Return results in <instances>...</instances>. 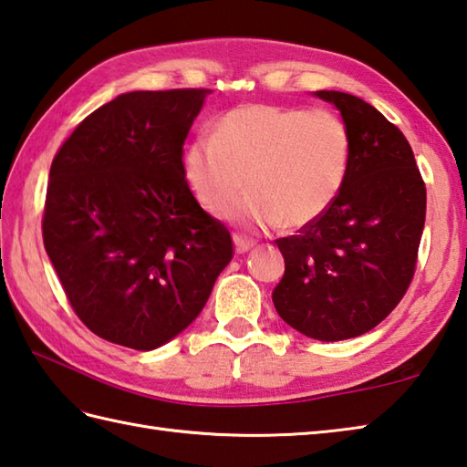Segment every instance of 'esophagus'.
I'll list each match as a JSON object with an SVG mask.
<instances>
[{
	"mask_svg": "<svg viewBox=\"0 0 467 467\" xmlns=\"http://www.w3.org/2000/svg\"><path fill=\"white\" fill-rule=\"evenodd\" d=\"M234 245H235L237 254H245L247 250H252L255 242L252 240V237H245L242 234H234Z\"/></svg>",
	"mask_w": 467,
	"mask_h": 467,
	"instance_id": "1",
	"label": "esophagus"
}]
</instances>
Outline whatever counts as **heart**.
<instances>
[{
    "label": "heart",
    "mask_w": 467,
    "mask_h": 467,
    "mask_svg": "<svg viewBox=\"0 0 467 467\" xmlns=\"http://www.w3.org/2000/svg\"><path fill=\"white\" fill-rule=\"evenodd\" d=\"M350 167L347 122L328 109L250 104L225 112L215 135H199L183 155V175L209 212L252 230L286 223L302 230L335 205Z\"/></svg>",
    "instance_id": "1"
}]
</instances>
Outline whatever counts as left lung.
<instances>
[{
  "label": "left lung",
  "mask_w": 467,
  "mask_h": 467,
  "mask_svg": "<svg viewBox=\"0 0 467 467\" xmlns=\"http://www.w3.org/2000/svg\"><path fill=\"white\" fill-rule=\"evenodd\" d=\"M314 94L347 122L350 167L325 217L275 240L286 270L272 300L286 325L335 342L375 328L405 296L427 195L411 145L393 122L353 94Z\"/></svg>",
  "instance_id": "1"
}]
</instances>
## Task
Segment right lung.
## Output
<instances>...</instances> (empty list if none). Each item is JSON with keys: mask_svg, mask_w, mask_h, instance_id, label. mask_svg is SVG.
Here are the masks:
<instances>
[{"mask_svg": "<svg viewBox=\"0 0 467 467\" xmlns=\"http://www.w3.org/2000/svg\"><path fill=\"white\" fill-rule=\"evenodd\" d=\"M212 90H135L88 114L50 167L42 235L70 306L94 335L153 350L203 310L234 255L197 203L183 142Z\"/></svg>", "mask_w": 467, "mask_h": 467, "instance_id": "add662e5", "label": "right lung"}]
</instances>
